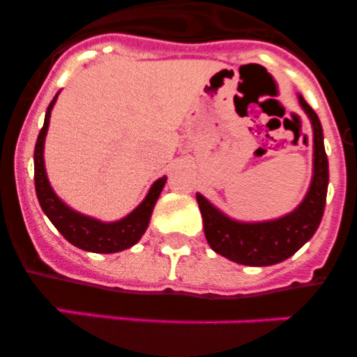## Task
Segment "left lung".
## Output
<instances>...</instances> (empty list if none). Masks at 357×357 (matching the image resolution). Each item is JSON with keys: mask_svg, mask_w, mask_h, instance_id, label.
<instances>
[{"mask_svg": "<svg viewBox=\"0 0 357 357\" xmlns=\"http://www.w3.org/2000/svg\"><path fill=\"white\" fill-rule=\"evenodd\" d=\"M298 100L311 119L314 134L313 182L301 206L288 216L273 222L239 223L220 213L202 195H197L207 243L214 252L234 263L270 266L288 259L313 238L321 222L329 185V162L324 146V132L317 112L304 98L298 96Z\"/></svg>", "mask_w": 357, "mask_h": 357, "instance_id": "8db88e82", "label": "left lung"}]
</instances>
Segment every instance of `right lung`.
I'll return each mask as SVG.
<instances>
[{
    "label": "right lung",
    "instance_id": "1",
    "mask_svg": "<svg viewBox=\"0 0 357 357\" xmlns=\"http://www.w3.org/2000/svg\"><path fill=\"white\" fill-rule=\"evenodd\" d=\"M56 96L53 98L48 105L46 116H44V125L39 132L36 143V151H33V181H36V193L44 214L50 218V222L56 227V230L68 239L71 245L87 252H98V254H112V252L125 250L132 245L139 241L141 236L146 230L148 222H150L151 211L155 206L157 198L166 184V176L159 178L155 184L151 185L146 198L141 202V206L132 211L127 218H123L114 223H102L93 220L89 216L75 213L69 209L66 204L59 200L53 193L52 185L46 178V169H44V137L50 125V114L52 107L55 103Z\"/></svg>",
    "mask_w": 357,
    "mask_h": 357
}]
</instances>
